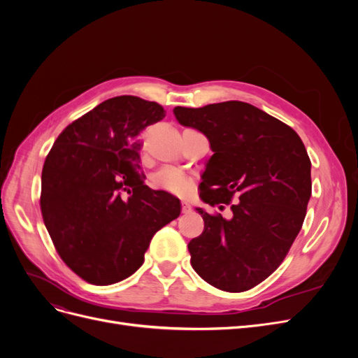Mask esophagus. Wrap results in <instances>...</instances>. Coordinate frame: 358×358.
<instances>
[{
    "instance_id": "1",
    "label": "esophagus",
    "mask_w": 358,
    "mask_h": 358,
    "mask_svg": "<svg viewBox=\"0 0 358 358\" xmlns=\"http://www.w3.org/2000/svg\"><path fill=\"white\" fill-rule=\"evenodd\" d=\"M188 212H191V206H189V203H187V201H182V213H188Z\"/></svg>"
}]
</instances>
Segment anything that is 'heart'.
<instances>
[{
  "mask_svg": "<svg viewBox=\"0 0 358 358\" xmlns=\"http://www.w3.org/2000/svg\"><path fill=\"white\" fill-rule=\"evenodd\" d=\"M152 185L158 191H164L178 197H185L192 188V179L185 171L176 167H162L154 173Z\"/></svg>",
  "mask_w": 358,
  "mask_h": 358,
  "instance_id": "b5f03b06",
  "label": "heart"
}]
</instances>
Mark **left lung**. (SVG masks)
<instances>
[{
    "mask_svg": "<svg viewBox=\"0 0 358 358\" xmlns=\"http://www.w3.org/2000/svg\"><path fill=\"white\" fill-rule=\"evenodd\" d=\"M173 113L208 137L213 150L201 200L230 204L233 212L225 220L197 209L204 230L188 243L191 266L222 291L251 289L284 262L305 221L312 192L306 148L291 127L243 101L178 106Z\"/></svg>",
    "mask_w": 358,
    "mask_h": 358,
    "instance_id": "1",
    "label": "left lung"
}]
</instances>
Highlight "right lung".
I'll use <instances>...</instances> for the list:
<instances>
[{"label": "right lung", "instance_id": "right-lung-1", "mask_svg": "<svg viewBox=\"0 0 358 358\" xmlns=\"http://www.w3.org/2000/svg\"><path fill=\"white\" fill-rule=\"evenodd\" d=\"M164 116L155 101L115 96L64 128L46 157L43 221L62 262L86 282L131 276L154 234L180 213L179 199L150 189L140 170V133Z\"/></svg>", "mask_w": 358, "mask_h": 358}]
</instances>
